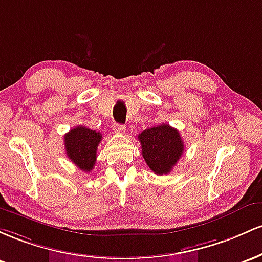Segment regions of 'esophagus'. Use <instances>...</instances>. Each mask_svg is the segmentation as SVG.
Segmentation results:
<instances>
[{"instance_id": "esophagus-1", "label": "esophagus", "mask_w": 262, "mask_h": 262, "mask_svg": "<svg viewBox=\"0 0 262 262\" xmlns=\"http://www.w3.org/2000/svg\"><path fill=\"white\" fill-rule=\"evenodd\" d=\"M114 131H115L116 134H123V132L126 131L125 125H119V123H115V125H114Z\"/></svg>"}]
</instances>
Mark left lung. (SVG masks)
Wrapping results in <instances>:
<instances>
[{
  "instance_id": "obj_1",
  "label": "left lung",
  "mask_w": 262,
  "mask_h": 262,
  "mask_svg": "<svg viewBox=\"0 0 262 262\" xmlns=\"http://www.w3.org/2000/svg\"><path fill=\"white\" fill-rule=\"evenodd\" d=\"M142 156L155 174H168L184 151L179 131L167 123L147 128L139 135Z\"/></svg>"
}]
</instances>
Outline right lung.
Instances as JSON below:
<instances>
[{
	"label": "right lung",
	"instance_id": "right-lung-1",
	"mask_svg": "<svg viewBox=\"0 0 262 262\" xmlns=\"http://www.w3.org/2000/svg\"><path fill=\"white\" fill-rule=\"evenodd\" d=\"M102 136L85 126H76L64 135V145L69 160L78 168L90 172L96 162V149Z\"/></svg>",
	"mask_w": 262,
	"mask_h": 262
}]
</instances>
